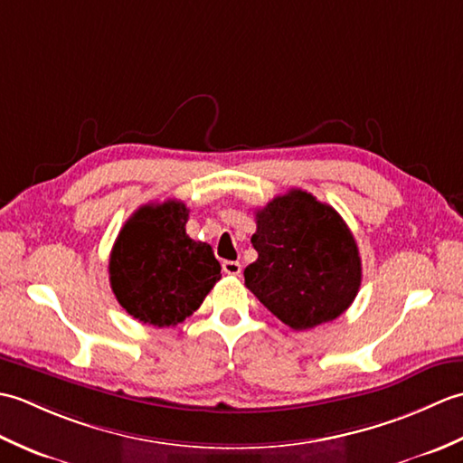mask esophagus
<instances>
[{
	"instance_id": "obj_1",
	"label": "esophagus",
	"mask_w": 463,
	"mask_h": 463,
	"mask_svg": "<svg viewBox=\"0 0 463 463\" xmlns=\"http://www.w3.org/2000/svg\"><path fill=\"white\" fill-rule=\"evenodd\" d=\"M222 272L224 274H231V277H239V274L242 272L241 262H237V260H222Z\"/></svg>"
}]
</instances>
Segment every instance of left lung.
<instances>
[{
    "instance_id": "1",
    "label": "left lung",
    "mask_w": 463,
    "mask_h": 463,
    "mask_svg": "<svg viewBox=\"0 0 463 463\" xmlns=\"http://www.w3.org/2000/svg\"><path fill=\"white\" fill-rule=\"evenodd\" d=\"M259 259L244 284L292 330L338 318L362 282V260L348 224L330 204L292 189L257 211Z\"/></svg>"
}]
</instances>
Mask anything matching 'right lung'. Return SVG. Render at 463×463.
I'll return each instance as SVG.
<instances>
[{
	"mask_svg": "<svg viewBox=\"0 0 463 463\" xmlns=\"http://www.w3.org/2000/svg\"><path fill=\"white\" fill-rule=\"evenodd\" d=\"M181 201L137 209L117 237L109 259L115 298L143 324L175 326L201 307L221 280L211 244L193 241Z\"/></svg>",
	"mask_w": 463,
	"mask_h": 463,
	"instance_id": "obj_1",
	"label": "right lung"
}]
</instances>
